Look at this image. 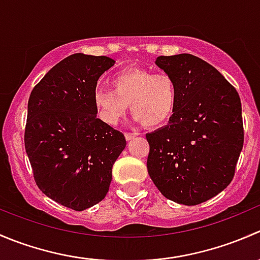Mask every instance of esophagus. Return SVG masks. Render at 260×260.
Here are the masks:
<instances>
[{"label":"esophagus","mask_w":260,"mask_h":260,"mask_svg":"<svg viewBox=\"0 0 260 260\" xmlns=\"http://www.w3.org/2000/svg\"><path fill=\"white\" fill-rule=\"evenodd\" d=\"M137 136H138V133H136V132H125L124 133V137H125V140H127V141L132 140V138L137 137Z\"/></svg>","instance_id":"34e87169"}]
</instances>
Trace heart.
Here are the masks:
<instances>
[{
  "mask_svg": "<svg viewBox=\"0 0 260 260\" xmlns=\"http://www.w3.org/2000/svg\"><path fill=\"white\" fill-rule=\"evenodd\" d=\"M112 89H96L93 104L107 124L119 122L131 104L136 120L147 127H158L174 117L179 103L176 81L169 73L125 69L112 78Z\"/></svg>",
  "mask_w": 260,
  "mask_h": 260,
  "instance_id": "obj_1",
  "label": "heart"
}]
</instances>
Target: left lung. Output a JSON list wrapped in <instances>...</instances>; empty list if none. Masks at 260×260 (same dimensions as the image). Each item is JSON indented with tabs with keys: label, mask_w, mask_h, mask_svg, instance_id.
Returning <instances> with one entry per match:
<instances>
[{
	"label": "left lung",
	"mask_w": 260,
	"mask_h": 260,
	"mask_svg": "<svg viewBox=\"0 0 260 260\" xmlns=\"http://www.w3.org/2000/svg\"><path fill=\"white\" fill-rule=\"evenodd\" d=\"M176 81L179 103L166 127L147 133V170L169 200L198 205L221 192L235 174L244 143L237 89L212 65L191 54L158 56Z\"/></svg>",
	"instance_id": "1"
}]
</instances>
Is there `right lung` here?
<instances>
[{"mask_svg":"<svg viewBox=\"0 0 260 260\" xmlns=\"http://www.w3.org/2000/svg\"><path fill=\"white\" fill-rule=\"evenodd\" d=\"M108 56L73 54L32 89L25 149L38 187L50 199L83 211L106 198L112 167L124 149L122 132L96 118V81L114 65Z\"/></svg>","mask_w":260,"mask_h":260,"instance_id":"right-lung-1","label":"right lung"}]
</instances>
